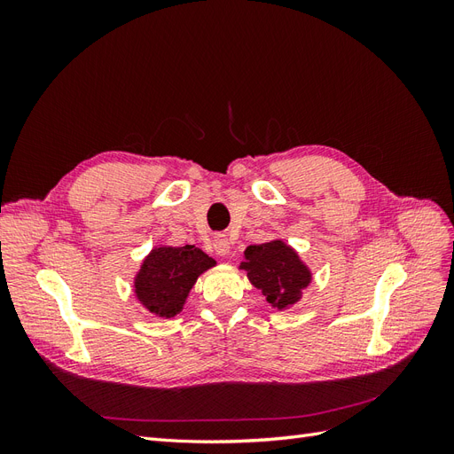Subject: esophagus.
<instances>
[{"mask_svg":"<svg viewBox=\"0 0 454 454\" xmlns=\"http://www.w3.org/2000/svg\"><path fill=\"white\" fill-rule=\"evenodd\" d=\"M214 250L217 255H227L231 250V242L227 235H215L214 237Z\"/></svg>","mask_w":454,"mask_h":454,"instance_id":"esophagus-1","label":"esophagus"}]
</instances>
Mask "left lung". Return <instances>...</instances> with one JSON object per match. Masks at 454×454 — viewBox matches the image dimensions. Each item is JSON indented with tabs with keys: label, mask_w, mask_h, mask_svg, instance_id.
Masks as SVG:
<instances>
[{
	"label": "left lung",
	"mask_w": 454,
	"mask_h": 454,
	"mask_svg": "<svg viewBox=\"0 0 454 454\" xmlns=\"http://www.w3.org/2000/svg\"><path fill=\"white\" fill-rule=\"evenodd\" d=\"M244 257L240 269L248 272L250 282L277 309L294 305L310 282L309 269L282 240L248 246Z\"/></svg>",
	"instance_id": "1"
}]
</instances>
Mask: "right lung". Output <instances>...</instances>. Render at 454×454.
<instances>
[{"label":"right lung","mask_w":454,"mask_h":454,"mask_svg":"<svg viewBox=\"0 0 454 454\" xmlns=\"http://www.w3.org/2000/svg\"><path fill=\"white\" fill-rule=\"evenodd\" d=\"M214 265L215 261L195 246L157 248L145 257L136 277V295L149 312L170 318L182 310L199 274Z\"/></svg>","instance_id":"1"}]
</instances>
